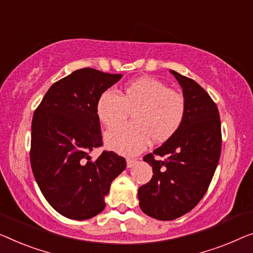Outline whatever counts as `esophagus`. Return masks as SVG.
<instances>
[{
  "mask_svg": "<svg viewBox=\"0 0 253 253\" xmlns=\"http://www.w3.org/2000/svg\"><path fill=\"white\" fill-rule=\"evenodd\" d=\"M126 164H127V168H133L134 166L137 164V160H135V159H127L126 160Z\"/></svg>",
  "mask_w": 253,
  "mask_h": 253,
  "instance_id": "obj_1",
  "label": "esophagus"
}]
</instances>
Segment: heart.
Masks as SVG:
<instances>
[{"label": "heart", "mask_w": 253, "mask_h": 253, "mask_svg": "<svg viewBox=\"0 0 253 253\" xmlns=\"http://www.w3.org/2000/svg\"><path fill=\"white\" fill-rule=\"evenodd\" d=\"M97 119L105 127H114L131 112V122L108 130V149L123 156H135L153 143H164L174 136L185 117L182 94L169 89L156 78H141L127 84L118 95L107 89L96 101Z\"/></svg>", "instance_id": "b5f03b06"}]
</instances>
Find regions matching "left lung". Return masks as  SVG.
Listing matches in <instances>:
<instances>
[{"mask_svg": "<svg viewBox=\"0 0 253 253\" xmlns=\"http://www.w3.org/2000/svg\"><path fill=\"white\" fill-rule=\"evenodd\" d=\"M183 90L186 111L174 136L143 158L153 170L138 188L139 208L159 220H172L191 211L206 194L219 161V112L209 94L193 79L170 70ZM154 155L166 156L156 161Z\"/></svg>", "mask_w": 253, "mask_h": 253, "instance_id": "8db88e82", "label": "left lung"}]
</instances>
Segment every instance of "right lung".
Returning a JSON list of instances; mask_svg holds the SVG:
<instances>
[{"label":"right lung","instance_id":"obj_1","mask_svg":"<svg viewBox=\"0 0 253 253\" xmlns=\"http://www.w3.org/2000/svg\"><path fill=\"white\" fill-rule=\"evenodd\" d=\"M122 77L93 68L75 70L48 88L34 112V177L52 208L70 219H89L103 211L112 180L126 168V160L112 151L97 159L89 156L102 145L96 101Z\"/></svg>","mask_w":253,"mask_h":253}]
</instances>
